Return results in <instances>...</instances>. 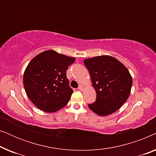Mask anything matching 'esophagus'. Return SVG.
I'll use <instances>...</instances> for the list:
<instances>
[{"mask_svg": "<svg viewBox=\"0 0 156 156\" xmlns=\"http://www.w3.org/2000/svg\"><path fill=\"white\" fill-rule=\"evenodd\" d=\"M78 89H79V90H80V91L83 90V87L82 86V85H80V86L78 87Z\"/></svg>", "mask_w": 156, "mask_h": 156, "instance_id": "34e87169", "label": "esophagus"}]
</instances>
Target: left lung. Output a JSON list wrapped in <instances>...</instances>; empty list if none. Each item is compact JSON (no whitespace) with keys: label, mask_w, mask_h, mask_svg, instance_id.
Returning <instances> with one entry per match:
<instances>
[{"label":"left lung","mask_w":156,"mask_h":156,"mask_svg":"<svg viewBox=\"0 0 156 156\" xmlns=\"http://www.w3.org/2000/svg\"><path fill=\"white\" fill-rule=\"evenodd\" d=\"M91 82L97 92L96 101L89 108L99 116L112 114L119 109L129 98L132 77L127 68L108 55L85 59Z\"/></svg>","instance_id":"left-lung-1"}]
</instances>
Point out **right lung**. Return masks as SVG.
Segmentation results:
<instances>
[{
	"mask_svg": "<svg viewBox=\"0 0 156 156\" xmlns=\"http://www.w3.org/2000/svg\"><path fill=\"white\" fill-rule=\"evenodd\" d=\"M75 58L47 50L35 56L23 75L26 94L36 107L55 112L67 105L73 90L66 72Z\"/></svg>",
	"mask_w": 156,
	"mask_h": 156,
	"instance_id": "right-lung-1",
	"label": "right lung"
}]
</instances>
